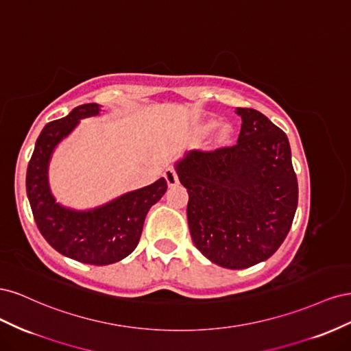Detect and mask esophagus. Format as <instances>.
<instances>
[{"mask_svg": "<svg viewBox=\"0 0 351 351\" xmlns=\"http://www.w3.org/2000/svg\"><path fill=\"white\" fill-rule=\"evenodd\" d=\"M164 177H165L167 184L169 187H174V186L178 184V176H177L174 168H167L165 173H164Z\"/></svg>", "mask_w": 351, "mask_h": 351, "instance_id": "1", "label": "esophagus"}]
</instances>
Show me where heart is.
Masks as SVG:
<instances>
[{"label":"heart","mask_w":351,"mask_h":351,"mask_svg":"<svg viewBox=\"0 0 351 351\" xmlns=\"http://www.w3.org/2000/svg\"><path fill=\"white\" fill-rule=\"evenodd\" d=\"M217 124H218V121H217L215 119H208V120L200 121V123L196 125V133H197L199 136H208L212 130L215 129ZM230 134H231V127H230L228 124H222V125H219L218 133H217L218 141L224 142L226 139H228Z\"/></svg>","instance_id":"1"}]
</instances>
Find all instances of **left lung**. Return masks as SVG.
I'll use <instances>...</instances> for the list:
<instances>
[{
	"label": "left lung",
	"instance_id": "1",
	"mask_svg": "<svg viewBox=\"0 0 351 351\" xmlns=\"http://www.w3.org/2000/svg\"><path fill=\"white\" fill-rule=\"evenodd\" d=\"M237 143L190 151L176 162L189 193L187 221L195 246L222 268L267 261L289 234L299 200L289 137L268 117L236 108Z\"/></svg>",
	"mask_w": 351,
	"mask_h": 351
}]
</instances>
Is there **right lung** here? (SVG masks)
Masks as SVG:
<instances>
[{
  "mask_svg": "<svg viewBox=\"0 0 351 351\" xmlns=\"http://www.w3.org/2000/svg\"><path fill=\"white\" fill-rule=\"evenodd\" d=\"M99 112L101 105L83 104L48 123L35 143L26 173L27 199L40 234L64 256L98 267L129 256L139 243L147 210L167 192V182L161 177L92 209L79 210L58 204L48 182L51 156L80 120Z\"/></svg>",
  "mask_w": 351,
  "mask_h": 351,
  "instance_id": "1",
  "label": "right lung"
}]
</instances>
